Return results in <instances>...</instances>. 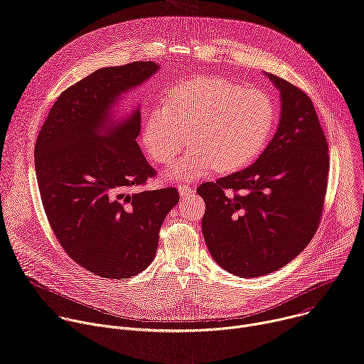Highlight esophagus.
I'll use <instances>...</instances> for the list:
<instances>
[{
	"label": "esophagus",
	"instance_id": "esophagus-1",
	"mask_svg": "<svg viewBox=\"0 0 364 364\" xmlns=\"http://www.w3.org/2000/svg\"><path fill=\"white\" fill-rule=\"evenodd\" d=\"M178 193H180L181 197H186V196H188V194H193V193H194V188L190 187V186H187V184H180V186H178Z\"/></svg>",
	"mask_w": 364,
	"mask_h": 364
}]
</instances>
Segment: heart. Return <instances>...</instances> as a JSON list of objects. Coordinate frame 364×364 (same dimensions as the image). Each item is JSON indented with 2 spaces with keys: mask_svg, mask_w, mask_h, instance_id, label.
Here are the masks:
<instances>
[{
  "mask_svg": "<svg viewBox=\"0 0 364 364\" xmlns=\"http://www.w3.org/2000/svg\"><path fill=\"white\" fill-rule=\"evenodd\" d=\"M163 105L148 115L142 144L155 163L167 166L190 135L191 149L167 173L176 181L246 167L265 149L277 124L275 103L267 92L218 76L174 86Z\"/></svg>",
  "mask_w": 364,
  "mask_h": 364,
  "instance_id": "heart-1",
  "label": "heart"
}]
</instances>
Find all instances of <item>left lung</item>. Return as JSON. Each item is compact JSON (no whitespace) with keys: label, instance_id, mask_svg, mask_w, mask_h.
Segmentation results:
<instances>
[{"label":"left lung","instance_id":"1","mask_svg":"<svg viewBox=\"0 0 364 364\" xmlns=\"http://www.w3.org/2000/svg\"><path fill=\"white\" fill-rule=\"evenodd\" d=\"M281 92V118L265 151L250 167L203 183L201 230L212 257L240 278L272 274L289 264L320 225L328 145L313 100L267 73Z\"/></svg>","mask_w":364,"mask_h":364}]
</instances>
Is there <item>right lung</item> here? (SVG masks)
<instances>
[{
    "label": "right lung",
    "mask_w": 364,
    "mask_h": 364,
    "mask_svg": "<svg viewBox=\"0 0 364 364\" xmlns=\"http://www.w3.org/2000/svg\"><path fill=\"white\" fill-rule=\"evenodd\" d=\"M134 62L99 69L68 87L36 141L34 163L47 220L66 253L102 278L142 272L178 190L136 191L155 176L136 142L141 112L114 121L119 96L157 73Z\"/></svg>",
    "instance_id": "add662e5"
}]
</instances>
